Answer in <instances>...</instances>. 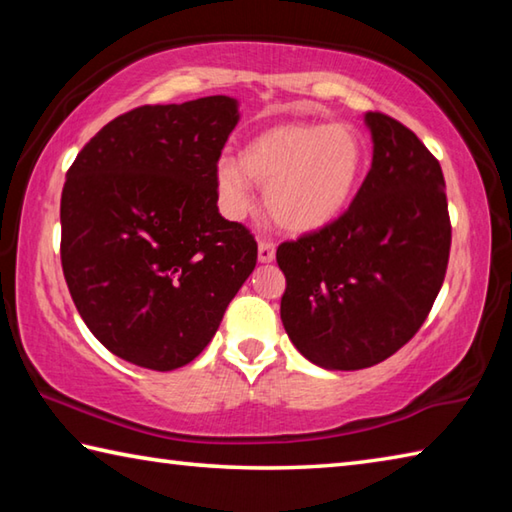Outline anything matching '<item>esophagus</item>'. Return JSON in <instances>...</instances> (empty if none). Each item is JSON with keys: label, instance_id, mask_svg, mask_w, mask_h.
Here are the masks:
<instances>
[{"label": "esophagus", "instance_id": "1", "mask_svg": "<svg viewBox=\"0 0 512 512\" xmlns=\"http://www.w3.org/2000/svg\"><path fill=\"white\" fill-rule=\"evenodd\" d=\"M257 257H259V262H262V264H271L273 262V259H275V246L271 244V241H259Z\"/></svg>", "mask_w": 512, "mask_h": 512}]
</instances>
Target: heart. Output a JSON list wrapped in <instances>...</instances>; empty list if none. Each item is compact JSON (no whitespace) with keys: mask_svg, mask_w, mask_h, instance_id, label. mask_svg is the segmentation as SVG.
I'll return each instance as SVG.
<instances>
[{"mask_svg":"<svg viewBox=\"0 0 512 512\" xmlns=\"http://www.w3.org/2000/svg\"><path fill=\"white\" fill-rule=\"evenodd\" d=\"M368 167V146L350 124L282 121L255 133L235 160L214 169L221 210L241 219L266 187V212L289 235H314L350 210Z\"/></svg>","mask_w":512,"mask_h":512,"instance_id":"heart-1","label":"heart"}]
</instances>
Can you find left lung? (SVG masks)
<instances>
[{
	"label": "left lung",
	"instance_id": "left-lung-1",
	"mask_svg": "<svg viewBox=\"0 0 512 512\" xmlns=\"http://www.w3.org/2000/svg\"><path fill=\"white\" fill-rule=\"evenodd\" d=\"M372 164L350 210L277 248L280 316L302 357L361 370L413 339L443 287L452 225L438 160L413 131L366 112Z\"/></svg>",
	"mask_w": 512,
	"mask_h": 512
}]
</instances>
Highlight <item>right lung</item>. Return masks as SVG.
Listing matches in <instances>:
<instances>
[{
    "label": "right lung",
    "mask_w": 512,
    "mask_h": 512,
    "mask_svg": "<svg viewBox=\"0 0 512 512\" xmlns=\"http://www.w3.org/2000/svg\"><path fill=\"white\" fill-rule=\"evenodd\" d=\"M239 121L225 94L119 115L83 146L60 198V262L81 318L119 359L187 366L257 264L216 207L214 169Z\"/></svg>",
    "instance_id": "1"
}]
</instances>
